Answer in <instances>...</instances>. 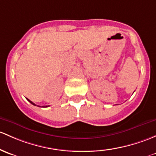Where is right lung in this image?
I'll return each instance as SVG.
<instances>
[{
	"instance_id": "1",
	"label": "right lung",
	"mask_w": 156,
	"mask_h": 156,
	"mask_svg": "<svg viewBox=\"0 0 156 156\" xmlns=\"http://www.w3.org/2000/svg\"><path fill=\"white\" fill-rule=\"evenodd\" d=\"M27 99V100H28V101H30V103H31V104H32V105H35V106H36V105H36V104H34V102H33V101H30V100H29L28 99ZM42 107H43V108H45V107H48V106H42Z\"/></svg>"
}]
</instances>
